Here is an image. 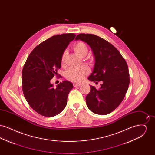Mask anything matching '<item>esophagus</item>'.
<instances>
[{"label": "esophagus", "mask_w": 155, "mask_h": 155, "mask_svg": "<svg viewBox=\"0 0 155 155\" xmlns=\"http://www.w3.org/2000/svg\"><path fill=\"white\" fill-rule=\"evenodd\" d=\"M81 84L80 83H74L73 84V86H74V87H80V86H81Z\"/></svg>", "instance_id": "1"}]
</instances>
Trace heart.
Wrapping results in <instances>:
<instances>
[{
  "label": "heart",
  "mask_w": 155,
  "mask_h": 155,
  "mask_svg": "<svg viewBox=\"0 0 155 155\" xmlns=\"http://www.w3.org/2000/svg\"><path fill=\"white\" fill-rule=\"evenodd\" d=\"M73 49L78 56L81 57L85 56L88 52V48L87 44L82 41L77 42L73 45ZM67 52L64 51L62 53L61 57V63L64 64L66 59ZM89 70L85 66L71 67L67 70L66 73V77L67 80L72 82H81L89 74Z\"/></svg>",
  "instance_id": "1"
}]
</instances>
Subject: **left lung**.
Masks as SVG:
<instances>
[{
	"label": "left lung",
	"instance_id": "obj_1",
	"mask_svg": "<svg viewBox=\"0 0 155 155\" xmlns=\"http://www.w3.org/2000/svg\"><path fill=\"white\" fill-rule=\"evenodd\" d=\"M80 39L90 46L95 59L91 81H103L99 89L90 85L86 96L89 110L105 115L115 110L124 98L129 87L130 74L125 59L118 50L101 37L91 34H80L75 40Z\"/></svg>",
	"mask_w": 155,
	"mask_h": 155
}]
</instances>
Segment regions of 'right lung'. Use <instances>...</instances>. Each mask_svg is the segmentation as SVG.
<instances>
[{
  "instance_id": "obj_1",
  "label": "right lung",
  "mask_w": 155,
  "mask_h": 155,
  "mask_svg": "<svg viewBox=\"0 0 155 155\" xmlns=\"http://www.w3.org/2000/svg\"><path fill=\"white\" fill-rule=\"evenodd\" d=\"M76 35L63 34L49 38L30 53L22 71L24 96L32 109L45 117H53L64 109L67 97L73 88L71 82L63 81L53 88L51 80L61 67V57Z\"/></svg>"
}]
</instances>
